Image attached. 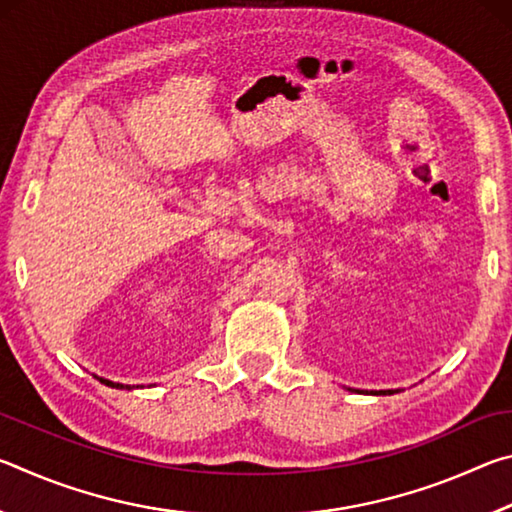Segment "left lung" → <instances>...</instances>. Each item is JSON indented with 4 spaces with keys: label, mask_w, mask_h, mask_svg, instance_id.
I'll return each instance as SVG.
<instances>
[{
    "label": "left lung",
    "mask_w": 512,
    "mask_h": 512,
    "mask_svg": "<svg viewBox=\"0 0 512 512\" xmlns=\"http://www.w3.org/2000/svg\"><path fill=\"white\" fill-rule=\"evenodd\" d=\"M372 395H393V393H397V391H370Z\"/></svg>",
    "instance_id": "8db88e82"
}]
</instances>
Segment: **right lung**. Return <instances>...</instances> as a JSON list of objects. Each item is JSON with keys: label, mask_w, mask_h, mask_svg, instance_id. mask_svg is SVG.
I'll return each instance as SVG.
<instances>
[{"label": "right lung", "mask_w": 512, "mask_h": 512, "mask_svg": "<svg viewBox=\"0 0 512 512\" xmlns=\"http://www.w3.org/2000/svg\"><path fill=\"white\" fill-rule=\"evenodd\" d=\"M101 384H106V386H110V388H128V391H131L133 386H124V384H115V381H110V379H103V377H97Z\"/></svg>", "instance_id": "add662e5"}]
</instances>
